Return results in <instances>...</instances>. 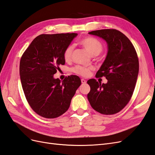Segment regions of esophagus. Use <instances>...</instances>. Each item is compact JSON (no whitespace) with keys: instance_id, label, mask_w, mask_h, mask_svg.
Listing matches in <instances>:
<instances>
[{"instance_id":"34e87169","label":"esophagus","mask_w":155,"mask_h":155,"mask_svg":"<svg viewBox=\"0 0 155 155\" xmlns=\"http://www.w3.org/2000/svg\"><path fill=\"white\" fill-rule=\"evenodd\" d=\"M81 83H82L83 84H85V83H87V81L85 80V79H81Z\"/></svg>"}]
</instances>
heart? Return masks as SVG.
Segmentation results:
<instances>
[{
  "instance_id": "1",
  "label": "heart",
  "mask_w": 155,
  "mask_h": 155,
  "mask_svg": "<svg viewBox=\"0 0 155 155\" xmlns=\"http://www.w3.org/2000/svg\"><path fill=\"white\" fill-rule=\"evenodd\" d=\"M79 45L82 46L92 56L99 55L103 50V45L100 41L92 37H87L83 38L79 41ZM73 51V46H68L64 50L63 53V58L66 61H69L71 59ZM91 67H85L78 65L72 68V71L81 76H87L90 74Z\"/></svg>"
}]
</instances>
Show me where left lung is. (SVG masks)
Instances as JSON below:
<instances>
[{"mask_svg":"<svg viewBox=\"0 0 155 155\" xmlns=\"http://www.w3.org/2000/svg\"><path fill=\"white\" fill-rule=\"evenodd\" d=\"M88 34L107 42L106 58L96 76H105L108 81L101 84L94 79L88 80L91 87L88 100L97 112L114 114L124 109L133 96L139 72L137 51L127 37L117 30H99Z\"/></svg>","mask_w":155,"mask_h":155,"instance_id":"left-lung-1","label":"left lung"}]
</instances>
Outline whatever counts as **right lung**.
<instances>
[{
	"mask_svg": "<svg viewBox=\"0 0 155 155\" xmlns=\"http://www.w3.org/2000/svg\"><path fill=\"white\" fill-rule=\"evenodd\" d=\"M78 34H41L22 54L19 67L21 81L31 109L46 118H55L66 112L81 79L72 75L63 81L54 74L64 64V50Z\"/></svg>",
	"mask_w": 155,
	"mask_h": 155,
	"instance_id": "add662e5",
	"label": "right lung"
}]
</instances>
